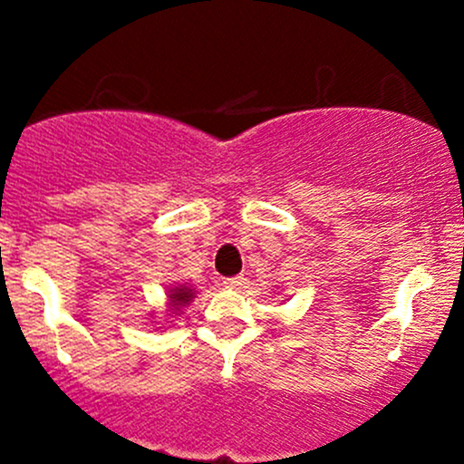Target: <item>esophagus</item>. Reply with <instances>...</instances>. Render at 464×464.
<instances>
[{"mask_svg": "<svg viewBox=\"0 0 464 464\" xmlns=\"http://www.w3.org/2000/svg\"><path fill=\"white\" fill-rule=\"evenodd\" d=\"M242 283H245V278H242V276H233V278H224L222 280V285L227 289H240Z\"/></svg>", "mask_w": 464, "mask_h": 464, "instance_id": "obj_1", "label": "esophagus"}]
</instances>
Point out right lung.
I'll return each mask as SVG.
<instances>
[{
    "label": "right lung",
    "mask_w": 464,
    "mask_h": 464,
    "mask_svg": "<svg viewBox=\"0 0 464 464\" xmlns=\"http://www.w3.org/2000/svg\"><path fill=\"white\" fill-rule=\"evenodd\" d=\"M168 296H170L172 314H177V312H179L181 307L186 305V303L193 301V289H188V287H184V285H181V287H172Z\"/></svg>",
    "instance_id": "1"
}]
</instances>
